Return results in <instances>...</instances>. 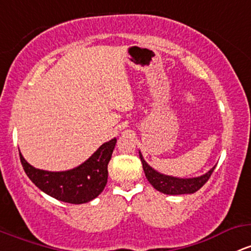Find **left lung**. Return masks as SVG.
Wrapping results in <instances>:
<instances>
[{"label": "left lung", "instance_id": "8db88e82", "mask_svg": "<svg viewBox=\"0 0 251 251\" xmlns=\"http://www.w3.org/2000/svg\"><path fill=\"white\" fill-rule=\"evenodd\" d=\"M139 158L142 161L143 169H144L145 176H147L148 181L151 183L153 188L157 189L158 192L164 193V194L169 195H180V194H192L199 191L200 188L208 181L210 176L213 173V168H211L207 173L203 175L197 176V177H175L172 175L162 174V173L157 172L152 167L149 166L147 161L143 157L142 152L139 151Z\"/></svg>", "mask_w": 251, "mask_h": 251}]
</instances>
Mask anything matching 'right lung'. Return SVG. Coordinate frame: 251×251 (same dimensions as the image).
<instances>
[{
	"label": "right lung",
	"mask_w": 251,
	"mask_h": 251,
	"mask_svg": "<svg viewBox=\"0 0 251 251\" xmlns=\"http://www.w3.org/2000/svg\"><path fill=\"white\" fill-rule=\"evenodd\" d=\"M117 138L103 143L87 161L64 172H49L37 169L21 155L25 173L40 191L63 202L85 203L92 201L103 191L108 177L109 161Z\"/></svg>",
	"instance_id": "1"
}]
</instances>
